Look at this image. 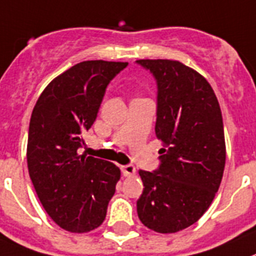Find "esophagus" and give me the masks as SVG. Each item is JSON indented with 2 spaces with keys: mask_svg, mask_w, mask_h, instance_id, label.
<instances>
[{
  "mask_svg": "<svg viewBox=\"0 0 256 256\" xmlns=\"http://www.w3.org/2000/svg\"><path fill=\"white\" fill-rule=\"evenodd\" d=\"M121 170H122V174L125 175V176H132V175L136 174V168H135L132 165L122 166Z\"/></svg>",
  "mask_w": 256,
  "mask_h": 256,
  "instance_id": "34e87169",
  "label": "esophagus"
}]
</instances>
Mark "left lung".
Wrapping results in <instances>:
<instances>
[{"mask_svg":"<svg viewBox=\"0 0 256 256\" xmlns=\"http://www.w3.org/2000/svg\"><path fill=\"white\" fill-rule=\"evenodd\" d=\"M136 63L157 80L156 135L164 146L158 170H139L138 216L154 232L175 233L205 214L220 186L226 154L220 106L190 66L168 59Z\"/></svg>","mask_w":256,"mask_h":256,"instance_id":"obj_1","label":"left lung"}]
</instances>
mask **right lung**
<instances>
[{
  "label": "right lung",
  "instance_id": "add662e5",
  "mask_svg": "<svg viewBox=\"0 0 256 256\" xmlns=\"http://www.w3.org/2000/svg\"><path fill=\"white\" fill-rule=\"evenodd\" d=\"M126 62L86 60L55 77L33 108L26 162L48 216L72 233L96 230L106 219L121 171L112 162L80 154L104 92Z\"/></svg>",
  "mask_w": 256,
  "mask_h": 256
}]
</instances>
